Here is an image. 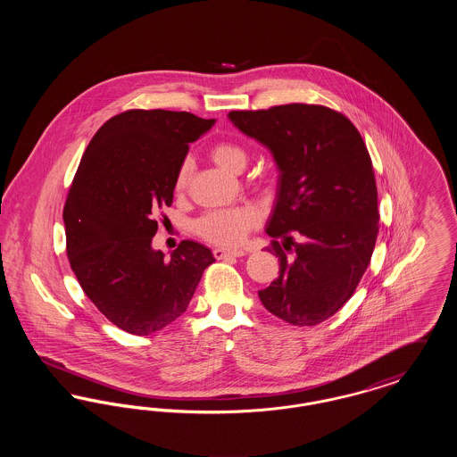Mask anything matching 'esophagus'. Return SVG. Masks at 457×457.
<instances>
[{
    "label": "esophagus",
    "instance_id": "34e87169",
    "mask_svg": "<svg viewBox=\"0 0 457 457\" xmlns=\"http://www.w3.org/2000/svg\"><path fill=\"white\" fill-rule=\"evenodd\" d=\"M214 257L218 259V261H226V259H235V257H241V255H245L243 252H239V250H226V248H214Z\"/></svg>",
    "mask_w": 457,
    "mask_h": 457
}]
</instances>
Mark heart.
I'll return each mask as SVG.
<instances>
[{
	"mask_svg": "<svg viewBox=\"0 0 457 457\" xmlns=\"http://www.w3.org/2000/svg\"><path fill=\"white\" fill-rule=\"evenodd\" d=\"M211 157L222 170L229 173H241L248 162L246 151L235 144L222 140L212 145ZM192 173V161L183 159L174 174V190L183 192ZM261 224V212L252 205H241L235 209L209 211L202 218L196 219L195 231L200 238L220 245V246H238L248 235Z\"/></svg>",
	"mask_w": 457,
	"mask_h": 457,
	"instance_id": "heart-1",
	"label": "heart"
}]
</instances>
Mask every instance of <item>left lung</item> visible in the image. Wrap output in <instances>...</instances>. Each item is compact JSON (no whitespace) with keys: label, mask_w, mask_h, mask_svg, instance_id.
Returning <instances> with one entry per match:
<instances>
[{"label":"left lung","mask_w":457,"mask_h":457,"mask_svg":"<svg viewBox=\"0 0 457 457\" xmlns=\"http://www.w3.org/2000/svg\"><path fill=\"white\" fill-rule=\"evenodd\" d=\"M281 171L267 235L278 242L279 278L259 291L262 304L291 326H317L353 296L378 235L377 183L369 149L343 112L320 104L231 111ZM301 243L296 244L294 237Z\"/></svg>","instance_id":"8db88e82"}]
</instances>
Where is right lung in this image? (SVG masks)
<instances>
[{
	"instance_id": "obj_1",
	"label": "right lung",
	"mask_w": 457,
	"mask_h": 457,
	"mask_svg": "<svg viewBox=\"0 0 457 457\" xmlns=\"http://www.w3.org/2000/svg\"><path fill=\"white\" fill-rule=\"evenodd\" d=\"M212 125L187 111L129 109L96 131L71 181L63 209L70 267L88 300L129 334L174 322L216 262L190 239L168 262L153 248L188 144Z\"/></svg>"
}]
</instances>
